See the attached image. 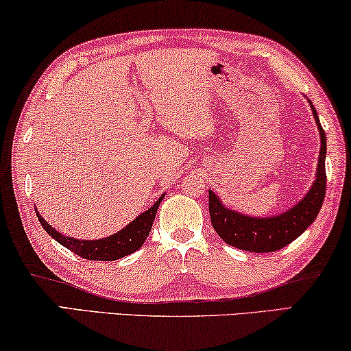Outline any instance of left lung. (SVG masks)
Returning a JSON list of instances; mask_svg holds the SVG:
<instances>
[{
    "label": "left lung",
    "instance_id": "left-lung-1",
    "mask_svg": "<svg viewBox=\"0 0 351 351\" xmlns=\"http://www.w3.org/2000/svg\"><path fill=\"white\" fill-rule=\"evenodd\" d=\"M312 111L319 133H322V149H319L317 180L308 194L298 205L286 213L272 216V218H250V216H243L226 208L218 197L213 194V191H208L211 224H213L216 234L227 245L251 251V253H274L298 239L317 219L326 194V133L319 124V117L313 105Z\"/></svg>",
    "mask_w": 351,
    "mask_h": 351
}]
</instances>
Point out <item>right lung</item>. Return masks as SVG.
Returning a JSON list of instances; mask_svg holds the SVG:
<instances>
[{
  "mask_svg": "<svg viewBox=\"0 0 351 351\" xmlns=\"http://www.w3.org/2000/svg\"><path fill=\"white\" fill-rule=\"evenodd\" d=\"M164 197L165 194L160 195L149 210H146L136 219H133L130 224L117 232V234L101 240H76L71 239V237H65L60 232L52 229V226H49L44 221V218H41V215L36 213V216L39 223L44 227V230L75 254L88 261H116L124 258V256L135 253L136 250L141 248L147 239V235H149L157 208H159Z\"/></svg>",
  "mask_w": 351,
  "mask_h": 351,
  "instance_id": "right-lung-1",
  "label": "right lung"
}]
</instances>
